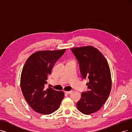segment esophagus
I'll list each match as a JSON object with an SVG mask.
<instances>
[{"label":"esophagus","instance_id":"esophagus-1","mask_svg":"<svg viewBox=\"0 0 132 132\" xmlns=\"http://www.w3.org/2000/svg\"><path fill=\"white\" fill-rule=\"evenodd\" d=\"M72 92V91H65V93H66V94H70Z\"/></svg>","mask_w":132,"mask_h":132}]
</instances>
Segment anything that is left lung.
Wrapping results in <instances>:
<instances>
[{
  "instance_id": "1",
  "label": "left lung",
  "mask_w": 132,
  "mask_h": 132,
  "mask_svg": "<svg viewBox=\"0 0 132 132\" xmlns=\"http://www.w3.org/2000/svg\"><path fill=\"white\" fill-rule=\"evenodd\" d=\"M79 63L82 77H87L89 91L82 92L77 109L85 115L93 114L103 106L110 95L111 78L105 57L97 48L84 46L71 49Z\"/></svg>"
}]
</instances>
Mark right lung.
I'll return each instance as SVG.
<instances>
[{
  "instance_id": "obj_1",
  "label": "right lung",
  "mask_w": 132,
  "mask_h": 132,
  "mask_svg": "<svg viewBox=\"0 0 132 132\" xmlns=\"http://www.w3.org/2000/svg\"><path fill=\"white\" fill-rule=\"evenodd\" d=\"M65 51L66 49L36 52L28 58L23 66L21 76L22 92L29 105L38 113H53L59 108L64 97L63 91L50 87L46 89L45 85L54 65Z\"/></svg>"
}]
</instances>
